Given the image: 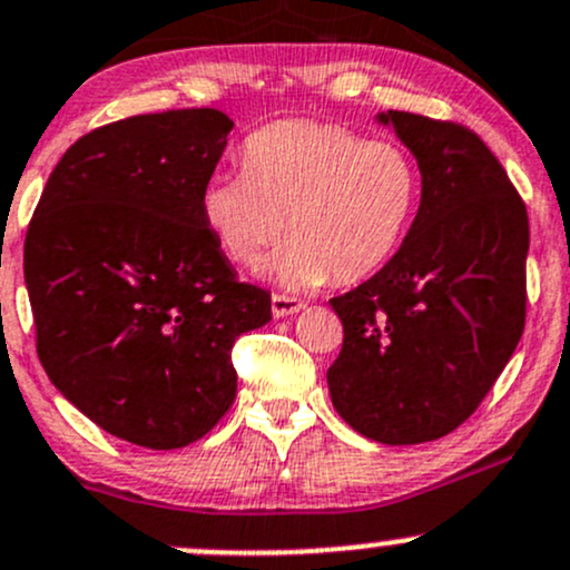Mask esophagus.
Returning a JSON list of instances; mask_svg holds the SVG:
<instances>
[{
  "mask_svg": "<svg viewBox=\"0 0 570 570\" xmlns=\"http://www.w3.org/2000/svg\"><path fill=\"white\" fill-rule=\"evenodd\" d=\"M303 306H306V303L297 301V297H292V295H273V314H275V317H289V314L301 312Z\"/></svg>",
  "mask_w": 570,
  "mask_h": 570,
  "instance_id": "obj_1",
  "label": "esophagus"
}]
</instances>
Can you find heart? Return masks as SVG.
<instances>
[{"instance_id": "b5f03b06", "label": "heart", "mask_w": 570, "mask_h": 570, "mask_svg": "<svg viewBox=\"0 0 570 570\" xmlns=\"http://www.w3.org/2000/svg\"><path fill=\"white\" fill-rule=\"evenodd\" d=\"M245 170L215 174L200 212L232 262L250 267L284 234L273 273L286 286L331 275L353 284L400 250L419 204V168L396 142L312 120L264 126L245 140Z\"/></svg>"}]
</instances>
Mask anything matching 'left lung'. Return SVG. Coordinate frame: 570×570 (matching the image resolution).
<instances>
[{"instance_id":"1","label":"left lung","mask_w":570,"mask_h":570,"mask_svg":"<svg viewBox=\"0 0 570 570\" xmlns=\"http://www.w3.org/2000/svg\"><path fill=\"white\" fill-rule=\"evenodd\" d=\"M422 174V204L392 262L333 297L344 325L327 370L338 416L389 446L461 428L491 392L527 320L530 220L491 148L471 129L389 112Z\"/></svg>"}]
</instances>
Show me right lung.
Returning a JSON list of instances; mask_svg holds the SVG:
<instances>
[{"mask_svg": "<svg viewBox=\"0 0 570 570\" xmlns=\"http://www.w3.org/2000/svg\"><path fill=\"white\" fill-rule=\"evenodd\" d=\"M220 109L131 115L79 137L24 239L36 347L57 392L115 439L178 450L237 396L232 347L269 322L200 212L232 131Z\"/></svg>", "mask_w": 570, "mask_h": 570, "instance_id": "add662e5", "label": "right lung"}]
</instances>
